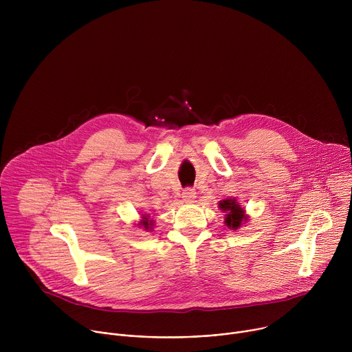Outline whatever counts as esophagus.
Listing matches in <instances>:
<instances>
[{
	"instance_id": "34e87169",
	"label": "esophagus",
	"mask_w": 352,
	"mask_h": 352,
	"mask_svg": "<svg viewBox=\"0 0 352 352\" xmlns=\"http://www.w3.org/2000/svg\"><path fill=\"white\" fill-rule=\"evenodd\" d=\"M195 197H196V192H195V189H192V188H186V189H184V192H182V200H184V202H186V204H192Z\"/></svg>"
}]
</instances>
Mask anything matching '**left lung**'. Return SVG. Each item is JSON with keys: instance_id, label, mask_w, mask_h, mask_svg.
I'll list each match as a JSON object with an SVG mask.
<instances>
[{"instance_id": "obj_1", "label": "left lung", "mask_w": 352, "mask_h": 352, "mask_svg": "<svg viewBox=\"0 0 352 352\" xmlns=\"http://www.w3.org/2000/svg\"><path fill=\"white\" fill-rule=\"evenodd\" d=\"M219 208L221 212H226V226L231 230H236L241 227V224H245L248 220V216L245 214V210L241 208V205L236 202L235 197H227L224 200H220Z\"/></svg>"}]
</instances>
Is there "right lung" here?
Here are the masks:
<instances>
[{"label": "right lung", "mask_w": 352, "mask_h": 352, "mask_svg": "<svg viewBox=\"0 0 352 352\" xmlns=\"http://www.w3.org/2000/svg\"><path fill=\"white\" fill-rule=\"evenodd\" d=\"M148 217L150 216H143L142 217V220H140V223L138 224V226H142V227H144V230H152V226H153V220H148Z\"/></svg>", "instance_id": "1"}]
</instances>
